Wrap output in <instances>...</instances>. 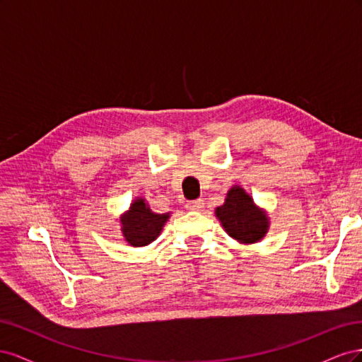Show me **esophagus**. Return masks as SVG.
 Segmentation results:
<instances>
[{
  "mask_svg": "<svg viewBox=\"0 0 362 362\" xmlns=\"http://www.w3.org/2000/svg\"><path fill=\"white\" fill-rule=\"evenodd\" d=\"M185 208L190 211H201L204 208V201L202 199H196V201H190L185 205Z\"/></svg>",
  "mask_w": 362,
  "mask_h": 362,
  "instance_id": "obj_1",
  "label": "esophagus"
}]
</instances>
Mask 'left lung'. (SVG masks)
Masks as SVG:
<instances>
[{
    "label": "left lung",
    "mask_w": 362,
    "mask_h": 362,
    "mask_svg": "<svg viewBox=\"0 0 362 362\" xmlns=\"http://www.w3.org/2000/svg\"><path fill=\"white\" fill-rule=\"evenodd\" d=\"M216 216L228 235L242 245L257 243L269 231L266 211L258 208L240 185L228 192L225 204L216 208Z\"/></svg>",
    "instance_id": "1"
}]
</instances>
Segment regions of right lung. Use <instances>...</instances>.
<instances>
[{"label": "right lung", "mask_w": 362, "mask_h": 362, "mask_svg": "<svg viewBox=\"0 0 362 362\" xmlns=\"http://www.w3.org/2000/svg\"><path fill=\"white\" fill-rule=\"evenodd\" d=\"M169 217V213L157 214L151 211V208L144 198L134 199L129 210L120 217L125 242L134 247L152 243L160 235L161 229Z\"/></svg>", "instance_id": "obj_1"}]
</instances>
